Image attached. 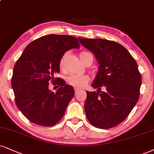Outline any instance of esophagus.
Wrapping results in <instances>:
<instances>
[{"instance_id": "1", "label": "esophagus", "mask_w": 154, "mask_h": 154, "mask_svg": "<svg viewBox=\"0 0 154 154\" xmlns=\"http://www.w3.org/2000/svg\"><path fill=\"white\" fill-rule=\"evenodd\" d=\"M79 89L75 88V94H77V93H79Z\"/></svg>"}]
</instances>
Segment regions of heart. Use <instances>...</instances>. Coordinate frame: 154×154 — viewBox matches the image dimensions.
I'll list each match as a JSON object with an SVG mask.
<instances>
[{
  "instance_id": "obj_1",
  "label": "heart",
  "mask_w": 154,
  "mask_h": 154,
  "mask_svg": "<svg viewBox=\"0 0 154 154\" xmlns=\"http://www.w3.org/2000/svg\"><path fill=\"white\" fill-rule=\"evenodd\" d=\"M80 58L82 61L86 63L87 58L88 57L91 56L92 55L90 54V53L87 52V51H82L81 53ZM66 58V54H65L61 57L60 58V62H59V66L60 68H63L64 66V63H65V60ZM89 77L86 75H75V74H72V75H68L66 79V82L69 86H71L74 87V88L80 89L84 88L85 86L88 84L89 82Z\"/></svg>"
}]
</instances>
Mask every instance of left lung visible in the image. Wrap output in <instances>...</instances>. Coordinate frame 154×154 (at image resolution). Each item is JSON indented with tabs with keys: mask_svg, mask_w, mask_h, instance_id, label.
Masks as SVG:
<instances>
[{
	"mask_svg": "<svg viewBox=\"0 0 154 154\" xmlns=\"http://www.w3.org/2000/svg\"><path fill=\"white\" fill-rule=\"evenodd\" d=\"M79 40L95 55L99 63L92 86L105 91H86V117L96 128H113L126 119L139 98L141 75L138 65L127 49L115 41Z\"/></svg>",
	"mask_w": 154,
	"mask_h": 154,
	"instance_id": "1",
	"label": "left lung"
}]
</instances>
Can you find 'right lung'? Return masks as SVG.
Listing matches in <instances>:
<instances>
[{
  "mask_svg": "<svg viewBox=\"0 0 154 154\" xmlns=\"http://www.w3.org/2000/svg\"><path fill=\"white\" fill-rule=\"evenodd\" d=\"M79 45L75 37L50 34L30 43L17 60L11 86L16 106L31 122L53 126L63 116L74 89L55 75L64 54ZM50 82L60 88L56 93L48 89Z\"/></svg>",
  "mask_w": 154,
  "mask_h": 154,
  "instance_id": "right-lung-1",
  "label": "right lung"
}]
</instances>
